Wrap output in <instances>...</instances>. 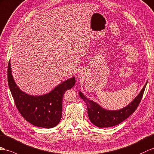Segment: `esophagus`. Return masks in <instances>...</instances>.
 <instances>
[{
    "mask_svg": "<svg viewBox=\"0 0 154 154\" xmlns=\"http://www.w3.org/2000/svg\"><path fill=\"white\" fill-rule=\"evenodd\" d=\"M83 76V75H82L81 73L78 74V77H80V78H83V76Z\"/></svg>",
    "mask_w": 154,
    "mask_h": 154,
    "instance_id": "34e87169",
    "label": "esophagus"
}]
</instances>
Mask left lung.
I'll use <instances>...</instances> for the list:
<instances>
[{
	"mask_svg": "<svg viewBox=\"0 0 154 154\" xmlns=\"http://www.w3.org/2000/svg\"><path fill=\"white\" fill-rule=\"evenodd\" d=\"M146 84L147 82L132 102L118 110L104 109L94 101L88 99L81 91H79V95L86 103L88 117L93 124L100 128L110 127L119 124L135 111L143 96Z\"/></svg>",
	"mask_w": 154,
	"mask_h": 154,
	"instance_id": "8db88e82",
	"label": "left lung"
}]
</instances>
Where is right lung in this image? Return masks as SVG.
Listing matches in <instances>:
<instances>
[{"label":"right lung","mask_w":154,"mask_h":154,"mask_svg":"<svg viewBox=\"0 0 154 154\" xmlns=\"http://www.w3.org/2000/svg\"><path fill=\"white\" fill-rule=\"evenodd\" d=\"M8 82L15 104L21 115L33 125L49 129L54 127L60 122L62 117L63 95L73 87L76 80L72 77L46 94L32 96L22 91L17 87L13 78L9 61Z\"/></svg>","instance_id":"add662e5"}]
</instances>
